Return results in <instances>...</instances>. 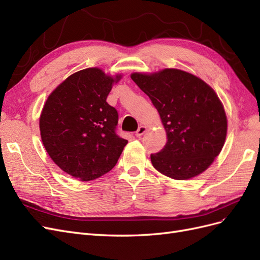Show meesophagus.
<instances>
[{
	"mask_svg": "<svg viewBox=\"0 0 260 260\" xmlns=\"http://www.w3.org/2000/svg\"><path fill=\"white\" fill-rule=\"evenodd\" d=\"M146 127H145V125H140V127H139V129L136 131V136L138 137V138H140V137H142L143 135H144V133L146 132Z\"/></svg>",
	"mask_w": 260,
	"mask_h": 260,
	"instance_id": "obj_1",
	"label": "esophagus"
}]
</instances>
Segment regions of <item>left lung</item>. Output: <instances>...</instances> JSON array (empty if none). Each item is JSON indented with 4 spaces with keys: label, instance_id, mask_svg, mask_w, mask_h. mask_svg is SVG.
I'll return each instance as SVG.
<instances>
[{
    "label": "left lung",
    "instance_id": "obj_1",
    "mask_svg": "<svg viewBox=\"0 0 260 260\" xmlns=\"http://www.w3.org/2000/svg\"><path fill=\"white\" fill-rule=\"evenodd\" d=\"M151 99L167 133V143L151 160L160 174L187 180L205 171L223 147L228 120L216 92L199 77L175 68L131 74Z\"/></svg>",
    "mask_w": 260,
    "mask_h": 260
}]
</instances>
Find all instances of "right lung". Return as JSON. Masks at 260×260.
<instances>
[{"mask_svg": "<svg viewBox=\"0 0 260 260\" xmlns=\"http://www.w3.org/2000/svg\"><path fill=\"white\" fill-rule=\"evenodd\" d=\"M121 75L86 68L69 76L46 100L40 116L42 143L52 160L76 179L111 171L128 141L117 136L118 113L106 99Z\"/></svg>", "mask_w": 260, "mask_h": 260, "instance_id": "1", "label": "right lung"}]
</instances>
